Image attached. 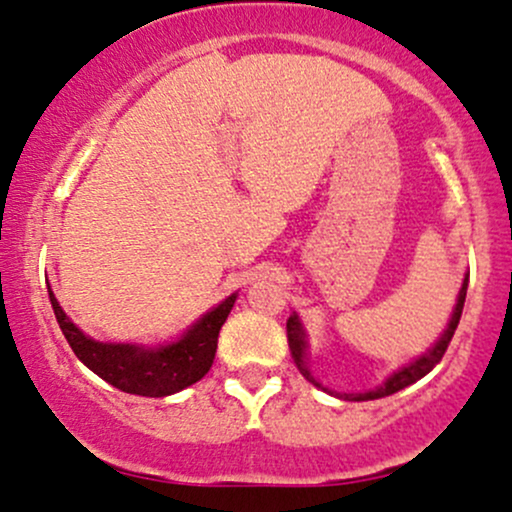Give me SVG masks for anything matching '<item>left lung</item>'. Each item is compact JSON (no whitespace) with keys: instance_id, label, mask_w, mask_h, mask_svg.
Segmentation results:
<instances>
[{"instance_id":"left-lung-1","label":"left lung","mask_w":512,"mask_h":512,"mask_svg":"<svg viewBox=\"0 0 512 512\" xmlns=\"http://www.w3.org/2000/svg\"><path fill=\"white\" fill-rule=\"evenodd\" d=\"M466 286H469V274L464 277L462 282V289H459V296H457V303H454V311L452 316H449V323L447 328L442 330V335L437 338L435 345L430 347L425 355H420L418 359H413V362H408L406 367L396 369L389 379L384 381L381 386H376L372 391H364V393H338V398H345V401H374V398H384V396H391V393L406 389V386L415 384V381L423 379L425 374L432 372V367H435L437 362H440L442 355L447 352V345L449 340H452L454 330H457L459 325V318H462V308H464V299H466ZM286 338H289V350H291V357H294L296 367H299V372L306 376L308 381H311L313 386H318V389H323V386L318 384L316 376L311 374V369H308L306 364V355H308V340H306V330H303L301 325V318L296 316V313H291L289 320H286ZM328 391V389H323ZM333 393V391H328Z\"/></svg>"}]
</instances>
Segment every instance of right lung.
Returning a JSON list of instances; mask_svg holds the SVG:
<instances>
[{"label":"right lung","instance_id":"right-lung-1","mask_svg":"<svg viewBox=\"0 0 512 512\" xmlns=\"http://www.w3.org/2000/svg\"><path fill=\"white\" fill-rule=\"evenodd\" d=\"M48 296L65 340L70 342L72 352L84 367L92 369L116 389L150 398L172 396L204 379L216 357L221 325L226 323L230 308L238 299V294H230L189 325L177 340L165 345H136V342H99L89 338L67 318L50 286Z\"/></svg>","mask_w":512,"mask_h":512}]
</instances>
